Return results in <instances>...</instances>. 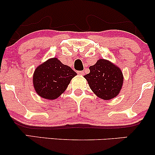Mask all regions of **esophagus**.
<instances>
[{
	"mask_svg": "<svg viewBox=\"0 0 155 155\" xmlns=\"http://www.w3.org/2000/svg\"><path fill=\"white\" fill-rule=\"evenodd\" d=\"M77 74L80 76H82V75H84V71H79L77 72Z\"/></svg>",
	"mask_w": 155,
	"mask_h": 155,
	"instance_id": "1",
	"label": "esophagus"
}]
</instances>
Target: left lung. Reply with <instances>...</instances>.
Listing matches in <instances>:
<instances>
[{
	"mask_svg": "<svg viewBox=\"0 0 155 155\" xmlns=\"http://www.w3.org/2000/svg\"><path fill=\"white\" fill-rule=\"evenodd\" d=\"M90 71L84 77L96 95L104 100H110L118 95L123 82V75L118 67L101 59L90 67Z\"/></svg>",
	"mask_w": 155,
	"mask_h": 155,
	"instance_id": "8db88e82",
	"label": "left lung"
}]
</instances>
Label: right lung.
Returning <instances> with one entry per match:
<instances>
[{"instance_id":"obj_1","label":"right lung","mask_w":155,"mask_h":155,"mask_svg":"<svg viewBox=\"0 0 155 155\" xmlns=\"http://www.w3.org/2000/svg\"><path fill=\"white\" fill-rule=\"evenodd\" d=\"M77 74L58 58L48 60L35 70L33 85L38 95L49 100L58 98Z\"/></svg>"}]
</instances>
